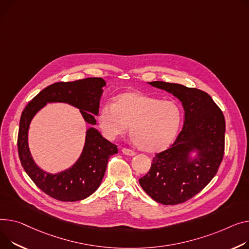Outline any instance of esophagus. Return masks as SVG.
Masks as SVG:
<instances>
[{"label": "esophagus", "mask_w": 249, "mask_h": 249, "mask_svg": "<svg viewBox=\"0 0 249 249\" xmlns=\"http://www.w3.org/2000/svg\"><path fill=\"white\" fill-rule=\"evenodd\" d=\"M122 153L128 156H134L135 152L133 150H131V149H127V148H123L122 149Z\"/></svg>", "instance_id": "esophagus-1"}]
</instances>
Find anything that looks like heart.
<instances>
[{"label":"heart","instance_id":"obj_1","mask_svg":"<svg viewBox=\"0 0 249 249\" xmlns=\"http://www.w3.org/2000/svg\"><path fill=\"white\" fill-rule=\"evenodd\" d=\"M98 123L109 140L124 135L130 124L133 143L142 151L155 153L165 150L175 140L182 123V110L173 100L130 91L116 97L114 103L103 104L98 112Z\"/></svg>","mask_w":249,"mask_h":249}]
</instances>
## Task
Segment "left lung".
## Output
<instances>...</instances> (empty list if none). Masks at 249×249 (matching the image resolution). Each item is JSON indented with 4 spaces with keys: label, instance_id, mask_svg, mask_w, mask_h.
I'll return each mask as SVG.
<instances>
[{
    "label": "left lung",
    "instance_id": "obj_1",
    "mask_svg": "<svg viewBox=\"0 0 249 249\" xmlns=\"http://www.w3.org/2000/svg\"><path fill=\"white\" fill-rule=\"evenodd\" d=\"M149 84L178 99L184 109V123L175 142L156 154L139 183L153 200L179 204L199 193L217 173L224 154V116L201 90L162 81Z\"/></svg>",
    "mask_w": 249,
    "mask_h": 249
}]
</instances>
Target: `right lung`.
I'll use <instances>...</instances> for the list:
<instances>
[{
    "instance_id": "obj_1",
    "label": "right lung",
    "mask_w": 249,
    "mask_h": 249,
    "mask_svg": "<svg viewBox=\"0 0 249 249\" xmlns=\"http://www.w3.org/2000/svg\"><path fill=\"white\" fill-rule=\"evenodd\" d=\"M104 86L106 82L102 78L54 83L33 98L22 112L18 135L21 164L34 183L57 200L73 202L93 194L101 184L108 159L118 153L117 146L105 139L94 127ZM48 103H66L78 107L85 121L92 126L87 131L86 144L77 161L68 170L58 174H50L39 168L28 149L29 124Z\"/></svg>"
}]
</instances>
